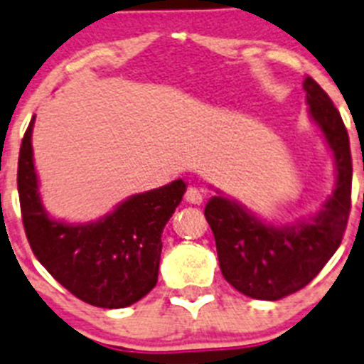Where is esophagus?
Listing matches in <instances>:
<instances>
[{
	"mask_svg": "<svg viewBox=\"0 0 364 364\" xmlns=\"http://www.w3.org/2000/svg\"><path fill=\"white\" fill-rule=\"evenodd\" d=\"M185 201H188L192 205H200L203 201V196H201V192L196 186H188L185 192Z\"/></svg>",
	"mask_w": 364,
	"mask_h": 364,
	"instance_id": "esophagus-1",
	"label": "esophagus"
}]
</instances>
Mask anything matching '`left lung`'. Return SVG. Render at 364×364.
Returning <instances> with one entry per match:
<instances>
[{"instance_id": "8db88e82", "label": "left lung", "mask_w": 364, "mask_h": 364, "mask_svg": "<svg viewBox=\"0 0 364 364\" xmlns=\"http://www.w3.org/2000/svg\"><path fill=\"white\" fill-rule=\"evenodd\" d=\"M306 100L337 166V186L311 223L265 225L242 205L214 196L205 218L216 240L221 274L240 293L278 300L308 286L343 242L352 207V154L346 126L328 93L304 78Z\"/></svg>"}]
</instances>
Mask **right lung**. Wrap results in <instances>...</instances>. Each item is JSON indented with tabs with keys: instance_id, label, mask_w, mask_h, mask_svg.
Wrapping results in <instances>:
<instances>
[{
	"instance_id": "add662e5",
	"label": "right lung",
	"mask_w": 364,
	"mask_h": 364,
	"mask_svg": "<svg viewBox=\"0 0 364 364\" xmlns=\"http://www.w3.org/2000/svg\"><path fill=\"white\" fill-rule=\"evenodd\" d=\"M34 117L18 157V194L23 229L34 257L69 293L97 308L135 304L157 284L161 232L181 203L183 179L137 194L109 216L87 225L50 220L38 194L33 163Z\"/></svg>"
}]
</instances>
